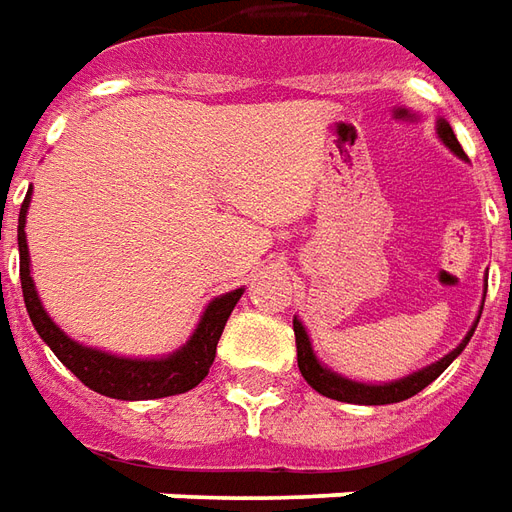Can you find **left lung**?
I'll use <instances>...</instances> for the list:
<instances>
[{
    "label": "left lung",
    "mask_w": 512,
    "mask_h": 512,
    "mask_svg": "<svg viewBox=\"0 0 512 512\" xmlns=\"http://www.w3.org/2000/svg\"><path fill=\"white\" fill-rule=\"evenodd\" d=\"M438 137L444 140V146L449 151H455L460 159H466L463 154V148H460L458 137L452 132V126H449L444 118H438ZM485 289H488V281H485ZM482 314V308H480ZM480 322V320H477ZM477 322L471 325V331L466 333V339L452 350L449 355H444L441 361L436 364L424 366L419 372H413L408 378H400V380H391V383H358V380H350V378H342V375H336L333 369L320 364V358L314 355L311 350V342H308V333L303 328V322L292 320L295 325V342H297V366H300V375L306 378V383L311 386L314 391H320L322 397H331V400H339V402H353V405H391V402H402L413 397V394H419L424 386H430L433 380L447 369L460 353H463V347L469 344L471 333L477 328Z\"/></svg>",
    "instance_id": "obj_1"
}]
</instances>
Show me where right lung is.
<instances>
[{
  "label": "right lung",
  "mask_w": 512,
  "mask_h": 512,
  "mask_svg": "<svg viewBox=\"0 0 512 512\" xmlns=\"http://www.w3.org/2000/svg\"><path fill=\"white\" fill-rule=\"evenodd\" d=\"M30 195L32 190L27 192L21 212H18V259H21L18 273H21V292H24L27 314H30L38 336L52 347V353L88 389L99 391L112 400H159V397H173V394L195 389L209 375V366H212L217 353V342H220L228 317H231V311H234L245 289H234V292L215 297L206 306L204 317L190 336V342L179 347L176 353L165 355V358H121V355L101 353L96 347H85V344L74 342L71 336H65L54 325L52 317L46 314V308L41 306L35 284H32L30 248H27V234H24Z\"/></svg>",
  "instance_id": "add662e5"
}]
</instances>
